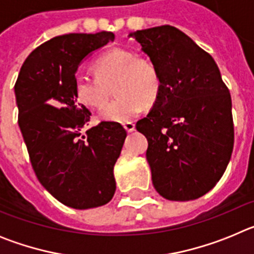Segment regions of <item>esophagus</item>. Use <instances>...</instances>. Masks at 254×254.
I'll return each instance as SVG.
<instances>
[{
    "mask_svg": "<svg viewBox=\"0 0 254 254\" xmlns=\"http://www.w3.org/2000/svg\"><path fill=\"white\" fill-rule=\"evenodd\" d=\"M123 127H125V129L127 132H133L134 131V123H132V122L123 123Z\"/></svg>",
    "mask_w": 254,
    "mask_h": 254,
    "instance_id": "esophagus-1",
    "label": "esophagus"
}]
</instances>
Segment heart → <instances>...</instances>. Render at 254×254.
<instances>
[{"mask_svg":"<svg viewBox=\"0 0 254 254\" xmlns=\"http://www.w3.org/2000/svg\"><path fill=\"white\" fill-rule=\"evenodd\" d=\"M94 69L96 77L82 72L75 76L73 93L80 104L100 109L108 99L107 86L116 80L113 93L117 98L99 113V120L104 122H128L160 94L161 77L156 64L131 51L105 52L96 58Z\"/></svg>","mask_w":254,"mask_h":254,"instance_id":"1","label":"heart"}]
</instances>
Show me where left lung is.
<instances>
[{"mask_svg": "<svg viewBox=\"0 0 254 254\" xmlns=\"http://www.w3.org/2000/svg\"><path fill=\"white\" fill-rule=\"evenodd\" d=\"M156 64L161 90L136 125L149 142L155 190L170 201H192L223 177L232 156V98L207 52L170 25L131 33Z\"/></svg>", "mask_w": 254, "mask_h": 254, "instance_id": "1", "label": "left lung"}]
</instances>
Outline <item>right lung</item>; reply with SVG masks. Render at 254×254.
Listing matches in <instances>:
<instances>
[{
  "instance_id": "add662e5",
  "label": "right lung",
  "mask_w": 254,
  "mask_h": 254,
  "mask_svg": "<svg viewBox=\"0 0 254 254\" xmlns=\"http://www.w3.org/2000/svg\"><path fill=\"white\" fill-rule=\"evenodd\" d=\"M113 40L111 31L52 38L28 56L15 84L19 127L37 178L77 210L105 205L116 192L113 170L127 132L102 122L82 136L91 113L73 93L78 66Z\"/></svg>"
}]
</instances>
